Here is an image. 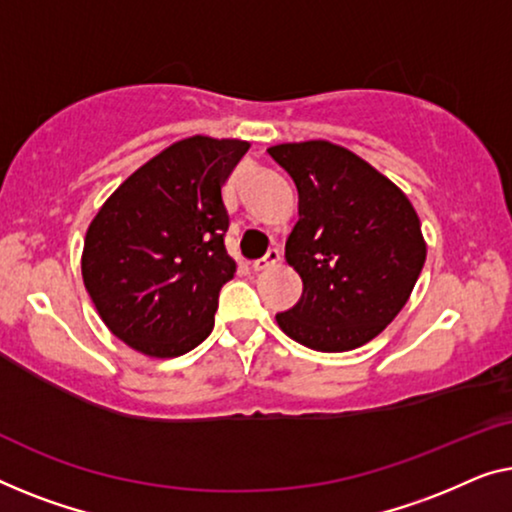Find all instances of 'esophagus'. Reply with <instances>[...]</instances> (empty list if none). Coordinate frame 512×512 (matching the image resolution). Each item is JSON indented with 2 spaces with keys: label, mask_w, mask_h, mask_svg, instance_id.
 <instances>
[{
  "label": "esophagus",
  "mask_w": 512,
  "mask_h": 512,
  "mask_svg": "<svg viewBox=\"0 0 512 512\" xmlns=\"http://www.w3.org/2000/svg\"><path fill=\"white\" fill-rule=\"evenodd\" d=\"M278 262H280V250L278 248H271L269 253H266L262 259H255L253 269L255 271H266V269H271V266L278 264Z\"/></svg>",
  "instance_id": "esophagus-1"
}]
</instances>
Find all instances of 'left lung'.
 <instances>
[{"instance_id":"obj_1","label":"left lung","mask_w":512,"mask_h":512,"mask_svg":"<svg viewBox=\"0 0 512 512\" xmlns=\"http://www.w3.org/2000/svg\"><path fill=\"white\" fill-rule=\"evenodd\" d=\"M269 155L299 192L285 259L304 283L297 304L276 315L278 327L311 350H355L397 318L420 278V218L390 178L348 148L280 143Z\"/></svg>"}]
</instances>
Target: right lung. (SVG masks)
<instances>
[{
  "label": "right lung",
  "instance_id": "right-lung-1",
  "mask_svg": "<svg viewBox=\"0 0 512 512\" xmlns=\"http://www.w3.org/2000/svg\"><path fill=\"white\" fill-rule=\"evenodd\" d=\"M239 139L190 136L115 190L90 222L83 283L99 318L148 357H178L211 334L227 255L222 185L248 153Z\"/></svg>",
  "mask_w": 512,
  "mask_h": 512
}]
</instances>
